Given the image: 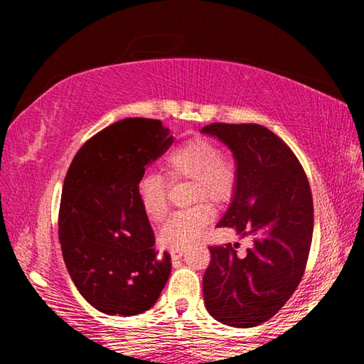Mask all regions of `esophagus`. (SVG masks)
<instances>
[{
  "instance_id": "1",
  "label": "esophagus",
  "mask_w": 364,
  "mask_h": 364,
  "mask_svg": "<svg viewBox=\"0 0 364 364\" xmlns=\"http://www.w3.org/2000/svg\"><path fill=\"white\" fill-rule=\"evenodd\" d=\"M183 252H184L183 247H176V249L170 250V255H171V258H173V260H178V258L183 255Z\"/></svg>"
}]
</instances>
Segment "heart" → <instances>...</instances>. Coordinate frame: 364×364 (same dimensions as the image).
<instances>
[{
  "label": "heart",
  "mask_w": 364,
  "mask_h": 364,
  "mask_svg": "<svg viewBox=\"0 0 364 364\" xmlns=\"http://www.w3.org/2000/svg\"><path fill=\"white\" fill-rule=\"evenodd\" d=\"M218 144L205 138H193L175 146L164 160L170 181L189 180V200H230L237 186V164L231 156L220 154ZM136 196L143 213L151 221H160L167 213V183L159 173L146 171L136 184ZM215 217L205 200L171 213L160 228L159 242L164 247H184L204 231Z\"/></svg>",
  "instance_id": "1"
}]
</instances>
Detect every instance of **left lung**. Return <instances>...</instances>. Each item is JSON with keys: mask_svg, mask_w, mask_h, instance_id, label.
I'll list each match as a JSON object with an SVG mask.
<instances>
[{"mask_svg": "<svg viewBox=\"0 0 364 364\" xmlns=\"http://www.w3.org/2000/svg\"><path fill=\"white\" fill-rule=\"evenodd\" d=\"M202 132L232 151L239 180L218 228L254 237L245 257L239 244L210 245L202 287L207 311L234 328L274 316L305 273L313 236V197L291 147L257 123H210Z\"/></svg>", "mask_w": 364, "mask_h": 364, "instance_id": "1", "label": "left lung"}]
</instances>
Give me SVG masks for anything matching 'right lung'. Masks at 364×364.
Instances as JSON below:
<instances>
[{
    "instance_id": "add662e5",
    "label": "right lung",
    "mask_w": 364,
    "mask_h": 364,
    "mask_svg": "<svg viewBox=\"0 0 364 364\" xmlns=\"http://www.w3.org/2000/svg\"><path fill=\"white\" fill-rule=\"evenodd\" d=\"M171 143L160 120L130 117L86 141L67 170L59 207L63 257L78 292L106 315L144 313L168 281L171 257H157L136 184Z\"/></svg>"
}]
</instances>
